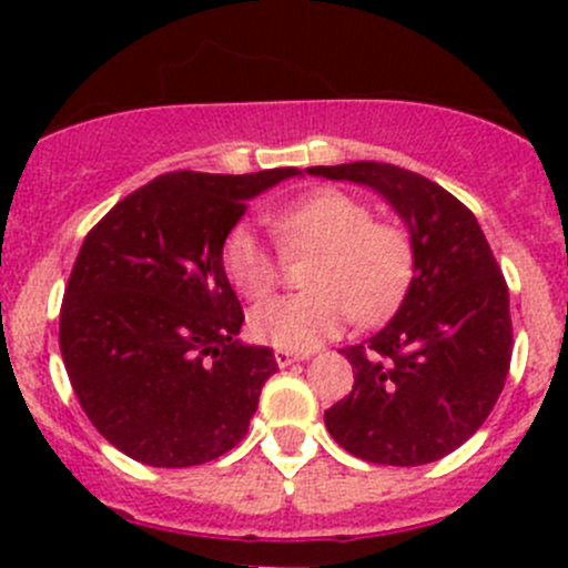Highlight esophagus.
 <instances>
[{"label": "esophagus", "instance_id": "1", "mask_svg": "<svg viewBox=\"0 0 568 568\" xmlns=\"http://www.w3.org/2000/svg\"><path fill=\"white\" fill-rule=\"evenodd\" d=\"M274 359H277L280 368H285V365H291V363H300L302 354H294V352H285V348H277V352H274Z\"/></svg>", "mask_w": 568, "mask_h": 568}]
</instances>
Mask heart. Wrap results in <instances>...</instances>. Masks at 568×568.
<instances>
[{
  "label": "heart",
  "mask_w": 568,
  "mask_h": 568,
  "mask_svg": "<svg viewBox=\"0 0 568 568\" xmlns=\"http://www.w3.org/2000/svg\"><path fill=\"white\" fill-rule=\"evenodd\" d=\"M280 247L263 242L247 222H239L222 244V266L233 288L250 302H263L283 280L285 255L316 252L305 272L311 291L280 296L252 311L257 341L285 352H311L337 335L348 318L376 321L400 300L412 277L409 233L343 189H313L305 197L268 216Z\"/></svg>",
  "instance_id": "heart-1"
}]
</instances>
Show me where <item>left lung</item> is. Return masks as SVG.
<instances>
[{
	"label": "left lung",
	"mask_w": 568,
	"mask_h": 568,
	"mask_svg": "<svg viewBox=\"0 0 568 568\" xmlns=\"http://www.w3.org/2000/svg\"><path fill=\"white\" fill-rule=\"evenodd\" d=\"M374 186L409 225L415 277L390 324L341 348L354 387L324 412L343 450L417 467L454 454L495 409L511 368L508 285L473 211L420 173L382 162L311 168Z\"/></svg>",
	"instance_id": "obj_1"
}]
</instances>
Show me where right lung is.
Here are the masks:
<instances>
[{"label": "right lung", "mask_w": 568, "mask_h": 568, "mask_svg": "<svg viewBox=\"0 0 568 568\" xmlns=\"http://www.w3.org/2000/svg\"><path fill=\"white\" fill-rule=\"evenodd\" d=\"M296 168L164 173L84 239L60 307L68 379L99 434L151 467H194L236 448L277 359L236 341L244 311L222 244L247 200Z\"/></svg>", "instance_id": "obj_1"}]
</instances>
